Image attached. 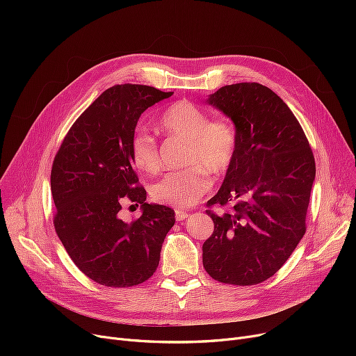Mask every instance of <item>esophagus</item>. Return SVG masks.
Returning <instances> with one entry per match:
<instances>
[{
	"label": "esophagus",
	"instance_id": "obj_1",
	"mask_svg": "<svg viewBox=\"0 0 356 356\" xmlns=\"http://www.w3.org/2000/svg\"><path fill=\"white\" fill-rule=\"evenodd\" d=\"M188 216H189L188 212H184V211H181V209H176V219H177V220H183V219H186Z\"/></svg>",
	"mask_w": 356,
	"mask_h": 356
}]
</instances>
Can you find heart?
I'll return each mask as SVG.
<instances>
[{
	"label": "heart",
	"instance_id": "1",
	"mask_svg": "<svg viewBox=\"0 0 356 356\" xmlns=\"http://www.w3.org/2000/svg\"><path fill=\"white\" fill-rule=\"evenodd\" d=\"M165 134L189 143L184 170L165 173L152 186V197L177 209L191 208L211 188V179L225 175L235 159L236 131L225 120H213L207 111L192 102L180 101L168 106L159 118ZM129 154L137 168L156 173L160 167L157 140L147 129L134 131Z\"/></svg>",
	"mask_w": 356,
	"mask_h": 356
}]
</instances>
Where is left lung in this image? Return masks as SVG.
<instances>
[{"label":"left lung","mask_w":356,"mask_h":356,"mask_svg":"<svg viewBox=\"0 0 356 356\" xmlns=\"http://www.w3.org/2000/svg\"><path fill=\"white\" fill-rule=\"evenodd\" d=\"M235 125L236 153L208 204L213 234L202 247L216 282L254 286L274 275L306 232L316 164L305 131L286 102L255 82L227 85L208 98Z\"/></svg>","instance_id":"8db88e82"}]
</instances>
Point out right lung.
<instances>
[{
    "mask_svg": "<svg viewBox=\"0 0 356 356\" xmlns=\"http://www.w3.org/2000/svg\"><path fill=\"white\" fill-rule=\"evenodd\" d=\"M172 95L145 85L106 89L74 121L54 157L56 234L76 267L98 284L137 286L159 267L175 211L145 202L129 141L143 112ZM127 200L142 204V216L129 224L119 218Z\"/></svg>",
    "mask_w": 356,
    "mask_h": 356,
    "instance_id": "add662e5",
    "label": "right lung"
}]
</instances>
